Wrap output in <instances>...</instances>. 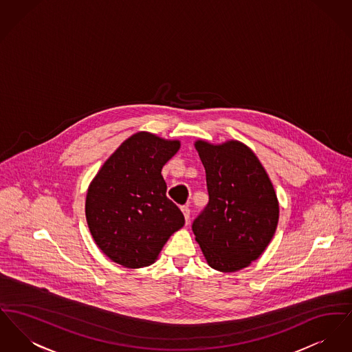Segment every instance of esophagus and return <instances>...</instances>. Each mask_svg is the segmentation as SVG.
Here are the masks:
<instances>
[{"mask_svg":"<svg viewBox=\"0 0 352 352\" xmlns=\"http://www.w3.org/2000/svg\"><path fill=\"white\" fill-rule=\"evenodd\" d=\"M181 210H182V212H184V215H185V219H186L187 223L188 219H190V208H188V206H182L181 207Z\"/></svg>","mask_w":352,"mask_h":352,"instance_id":"obj_1","label":"esophagus"}]
</instances>
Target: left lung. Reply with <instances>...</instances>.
Segmentation results:
<instances>
[{"instance_id": "left-lung-1", "label": "left lung", "mask_w": 352, "mask_h": 352, "mask_svg": "<svg viewBox=\"0 0 352 352\" xmlns=\"http://www.w3.org/2000/svg\"><path fill=\"white\" fill-rule=\"evenodd\" d=\"M206 170L208 204L192 222L210 267L232 272L250 266L269 246L279 219V204L265 167L252 150L228 141H197Z\"/></svg>"}]
</instances>
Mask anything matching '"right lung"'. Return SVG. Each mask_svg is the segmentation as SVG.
Returning a JSON list of instances; mask_svg holds the SVG:
<instances>
[{
	"mask_svg": "<svg viewBox=\"0 0 352 352\" xmlns=\"http://www.w3.org/2000/svg\"><path fill=\"white\" fill-rule=\"evenodd\" d=\"M179 141L140 131L104 162L86 194L85 214L96 245L113 262L141 269L154 263L185 217L166 197L161 174Z\"/></svg>",
	"mask_w": 352,
	"mask_h": 352,
	"instance_id": "add662e5",
	"label": "right lung"
}]
</instances>
